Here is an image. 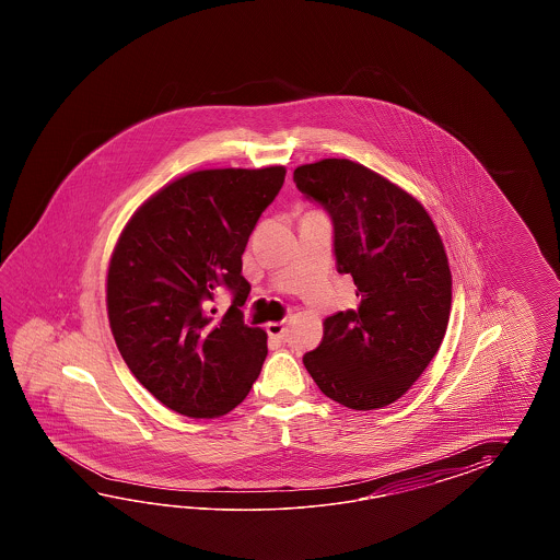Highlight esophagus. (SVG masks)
<instances>
[{"mask_svg": "<svg viewBox=\"0 0 560 560\" xmlns=\"http://www.w3.org/2000/svg\"><path fill=\"white\" fill-rule=\"evenodd\" d=\"M266 330H268V334H270L272 338L282 340V338L285 336V320L270 322V324L266 326Z\"/></svg>", "mask_w": 560, "mask_h": 560, "instance_id": "1", "label": "esophagus"}]
</instances>
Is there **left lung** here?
Wrapping results in <instances>:
<instances>
[{
    "label": "left lung",
    "mask_w": 560,
    "mask_h": 560,
    "mask_svg": "<svg viewBox=\"0 0 560 560\" xmlns=\"http://www.w3.org/2000/svg\"><path fill=\"white\" fill-rule=\"evenodd\" d=\"M334 226L336 270L357 285L358 308L324 320L304 366L322 393L352 410L393 405L439 352L453 276L424 206L369 167L328 158L294 170Z\"/></svg>",
    "instance_id": "8db88e82"
}]
</instances>
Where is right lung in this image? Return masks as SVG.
<instances>
[{
  "instance_id": "obj_1",
  "label": "right lung",
  "mask_w": 560,
  "mask_h": 560,
  "mask_svg": "<svg viewBox=\"0 0 560 560\" xmlns=\"http://www.w3.org/2000/svg\"><path fill=\"white\" fill-rule=\"evenodd\" d=\"M284 176V166L191 172L145 200L114 248L106 302L119 354L178 415H228L262 370L266 332L240 310L250 294L242 254ZM220 284L235 300L215 323L205 306Z\"/></svg>"
}]
</instances>
